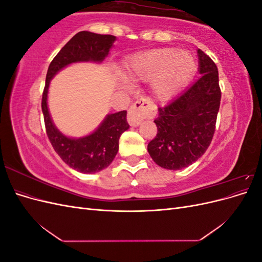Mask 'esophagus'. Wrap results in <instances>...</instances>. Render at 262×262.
<instances>
[{"instance_id":"1","label":"esophagus","mask_w":262,"mask_h":262,"mask_svg":"<svg viewBox=\"0 0 262 262\" xmlns=\"http://www.w3.org/2000/svg\"><path fill=\"white\" fill-rule=\"evenodd\" d=\"M154 115V106L148 98H140L130 107L128 112V122L132 126H138L145 118Z\"/></svg>"}]
</instances>
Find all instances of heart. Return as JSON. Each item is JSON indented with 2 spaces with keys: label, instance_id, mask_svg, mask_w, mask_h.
<instances>
[{
  "label": "heart",
  "instance_id": "obj_1",
  "mask_svg": "<svg viewBox=\"0 0 262 262\" xmlns=\"http://www.w3.org/2000/svg\"><path fill=\"white\" fill-rule=\"evenodd\" d=\"M196 62L188 51L160 48L133 54L124 64L129 81H148L158 99H168L181 90L193 76Z\"/></svg>",
  "mask_w": 262,
  "mask_h": 262
}]
</instances>
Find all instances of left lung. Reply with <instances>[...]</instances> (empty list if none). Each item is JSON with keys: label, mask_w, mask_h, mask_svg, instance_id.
<instances>
[{"label": "left lung", "mask_w": 262, "mask_h": 262, "mask_svg": "<svg viewBox=\"0 0 262 262\" xmlns=\"http://www.w3.org/2000/svg\"><path fill=\"white\" fill-rule=\"evenodd\" d=\"M201 76L168 105L158 108L155 139L147 145L152 160L163 168L178 170L205 153L215 131L221 104L219 71L209 55L198 49Z\"/></svg>", "instance_id": "8db88e82"}]
</instances>
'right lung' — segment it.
Returning <instances> with one entry per match:
<instances>
[{
    "instance_id": "right-lung-1",
    "label": "right lung",
    "mask_w": 262,
    "mask_h": 262,
    "mask_svg": "<svg viewBox=\"0 0 262 262\" xmlns=\"http://www.w3.org/2000/svg\"><path fill=\"white\" fill-rule=\"evenodd\" d=\"M113 35L80 31L55 55L48 68L42 94L41 109L46 132L55 152L71 168L83 173H94L107 168L119 149V139L129 129L126 112L106 116L98 128L83 138H70L54 125L48 109L50 81L59 71L77 62L101 63L116 41Z\"/></svg>"
}]
</instances>
